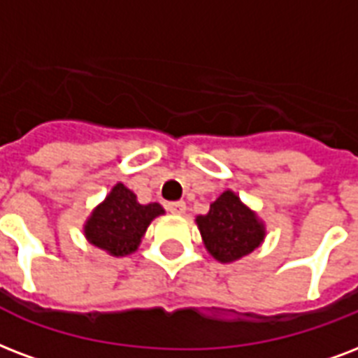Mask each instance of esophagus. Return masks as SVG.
Returning <instances> with one entry per match:
<instances>
[{
    "instance_id": "esophagus-1",
    "label": "esophagus",
    "mask_w": 358,
    "mask_h": 358,
    "mask_svg": "<svg viewBox=\"0 0 358 358\" xmlns=\"http://www.w3.org/2000/svg\"><path fill=\"white\" fill-rule=\"evenodd\" d=\"M169 212H173V214H184L185 212V203L184 201H171L167 204Z\"/></svg>"
}]
</instances>
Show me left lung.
I'll return each instance as SVG.
<instances>
[{
    "instance_id": "left-lung-1",
    "label": "left lung",
    "mask_w": 358,
    "mask_h": 358,
    "mask_svg": "<svg viewBox=\"0 0 358 358\" xmlns=\"http://www.w3.org/2000/svg\"><path fill=\"white\" fill-rule=\"evenodd\" d=\"M197 225L204 245L217 261L231 263L252 253L264 238L263 223L240 203L233 191H225L210 204L206 215H199Z\"/></svg>"
}]
</instances>
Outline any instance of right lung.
Instances as JSON below:
<instances>
[{"label":"right lung","instance_id":"obj_1","mask_svg":"<svg viewBox=\"0 0 358 358\" xmlns=\"http://www.w3.org/2000/svg\"><path fill=\"white\" fill-rule=\"evenodd\" d=\"M159 214H163L159 204H138L133 191L116 184L105 203L95 208L84 233L94 245L122 257L135 252L150 222Z\"/></svg>","mask_w":358,"mask_h":358}]
</instances>
